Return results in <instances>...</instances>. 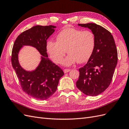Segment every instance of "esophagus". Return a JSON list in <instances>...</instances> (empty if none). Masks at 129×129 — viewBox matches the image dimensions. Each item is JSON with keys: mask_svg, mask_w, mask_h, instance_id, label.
I'll return each mask as SVG.
<instances>
[{"mask_svg": "<svg viewBox=\"0 0 129 129\" xmlns=\"http://www.w3.org/2000/svg\"><path fill=\"white\" fill-rule=\"evenodd\" d=\"M70 71H71V69H64L63 70V72L64 73H67L70 72Z\"/></svg>", "mask_w": 129, "mask_h": 129, "instance_id": "obj_1", "label": "esophagus"}]
</instances>
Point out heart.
Listing matches in <instances>:
<instances>
[{"label":"heart","instance_id":"b5f03b06","mask_svg":"<svg viewBox=\"0 0 129 129\" xmlns=\"http://www.w3.org/2000/svg\"><path fill=\"white\" fill-rule=\"evenodd\" d=\"M95 47V38L91 31L74 28L63 29L56 36V41L50 40L46 45L47 50L56 63H61L67 52L69 54L63 61L66 66L87 61Z\"/></svg>","mask_w":129,"mask_h":129}]
</instances>
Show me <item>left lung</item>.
Listing matches in <instances>:
<instances>
[{
    "label": "left lung",
    "instance_id": "left-lung-1",
    "mask_svg": "<svg viewBox=\"0 0 129 129\" xmlns=\"http://www.w3.org/2000/svg\"><path fill=\"white\" fill-rule=\"evenodd\" d=\"M78 25L91 30L95 47L87 63L79 69L76 87L85 95L97 96L111 83L117 63V50L111 33L102 26L93 23Z\"/></svg>",
    "mask_w": 129,
    "mask_h": 129
}]
</instances>
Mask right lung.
<instances>
[{
    "instance_id": "right-lung-1",
    "label": "right lung",
    "mask_w": 129,
    "mask_h": 129,
    "mask_svg": "<svg viewBox=\"0 0 129 129\" xmlns=\"http://www.w3.org/2000/svg\"><path fill=\"white\" fill-rule=\"evenodd\" d=\"M56 26L37 25L21 33L15 40L12 51L11 62L22 90L40 100L52 96L56 90L58 81L64 73L48 58L47 40L54 33ZM36 47L42 55L41 63L32 72L22 69L18 61V53L22 45Z\"/></svg>"
}]
</instances>
